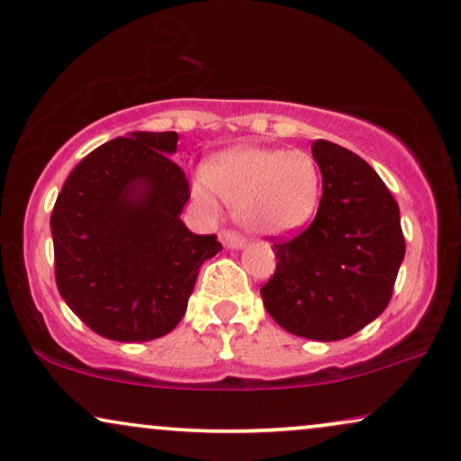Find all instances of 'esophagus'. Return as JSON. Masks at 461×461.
Wrapping results in <instances>:
<instances>
[{"label": "esophagus", "mask_w": 461, "mask_h": 461, "mask_svg": "<svg viewBox=\"0 0 461 461\" xmlns=\"http://www.w3.org/2000/svg\"><path fill=\"white\" fill-rule=\"evenodd\" d=\"M219 240H221L225 249H242V246L246 244V240L240 236L238 231H231V230H223L221 233H219Z\"/></svg>", "instance_id": "34e87169"}]
</instances>
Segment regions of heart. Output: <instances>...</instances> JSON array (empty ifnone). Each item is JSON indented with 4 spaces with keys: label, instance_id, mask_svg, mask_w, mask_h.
I'll use <instances>...</instances> for the list:
<instances>
[{
    "label": "heart",
    "instance_id": "1",
    "mask_svg": "<svg viewBox=\"0 0 461 461\" xmlns=\"http://www.w3.org/2000/svg\"><path fill=\"white\" fill-rule=\"evenodd\" d=\"M321 173L304 150L240 148L225 154L194 181V194L209 209L219 198L233 209L244 228L257 233H286L313 217L320 203Z\"/></svg>",
    "mask_w": 461,
    "mask_h": 461
}]
</instances>
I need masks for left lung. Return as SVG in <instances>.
Wrapping results in <instances>:
<instances>
[{
  "instance_id": "left-lung-1",
  "label": "left lung",
  "mask_w": 461,
  "mask_h": 461,
  "mask_svg": "<svg viewBox=\"0 0 461 461\" xmlns=\"http://www.w3.org/2000/svg\"><path fill=\"white\" fill-rule=\"evenodd\" d=\"M311 152L323 179L320 209L294 238H271L277 265L261 296L286 332L330 342L386 309L405 238L399 204L366 160L326 140Z\"/></svg>"
}]
</instances>
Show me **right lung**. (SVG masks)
<instances>
[{
    "label": "right lung",
    "mask_w": 461,
    "mask_h": 461,
    "mask_svg": "<svg viewBox=\"0 0 461 461\" xmlns=\"http://www.w3.org/2000/svg\"><path fill=\"white\" fill-rule=\"evenodd\" d=\"M175 131H135L95 148L73 168L51 211L58 293L108 340L171 332L198 269L221 250L179 215L190 184L171 160Z\"/></svg>",
    "instance_id": "add662e5"
}]
</instances>
